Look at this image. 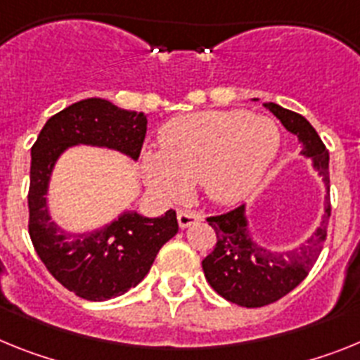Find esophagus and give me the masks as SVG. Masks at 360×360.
<instances>
[{
  "mask_svg": "<svg viewBox=\"0 0 360 360\" xmlns=\"http://www.w3.org/2000/svg\"><path fill=\"white\" fill-rule=\"evenodd\" d=\"M201 219H202V215L198 214V212H190V210L177 212V223H179L181 228L192 226V224L199 223Z\"/></svg>",
  "mask_w": 360,
  "mask_h": 360,
  "instance_id": "34e87169",
  "label": "esophagus"
}]
</instances>
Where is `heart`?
I'll list each match as a JSON object with an SVG mask.
<instances>
[{
  "instance_id": "obj_1",
  "label": "heart",
  "mask_w": 360,
  "mask_h": 360,
  "mask_svg": "<svg viewBox=\"0 0 360 360\" xmlns=\"http://www.w3.org/2000/svg\"><path fill=\"white\" fill-rule=\"evenodd\" d=\"M161 152L143 154L146 183L165 199L201 184L219 205L245 199L261 183L281 148L277 124L245 110H206L170 121L159 134Z\"/></svg>"
}]
</instances>
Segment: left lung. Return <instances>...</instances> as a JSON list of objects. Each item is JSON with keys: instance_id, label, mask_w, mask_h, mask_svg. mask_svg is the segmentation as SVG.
<instances>
[{"instance_id": "8db88e82", "label": "left lung", "mask_w": 360, "mask_h": 360, "mask_svg": "<svg viewBox=\"0 0 360 360\" xmlns=\"http://www.w3.org/2000/svg\"><path fill=\"white\" fill-rule=\"evenodd\" d=\"M257 101V99H254ZM268 110L283 127L301 141L304 158L311 159V167L323 177L324 215L314 236L292 250H270L254 240L250 233L246 206L240 205L226 214L208 217L215 230L217 243L210 255L202 259V271L212 288L233 304L261 308L279 301L304 281L317 261L324 240L330 206V154L310 121L297 112L286 110L275 103H264Z\"/></svg>"}]
</instances>
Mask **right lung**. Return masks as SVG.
Returning <instances> with one entry per match:
<instances>
[{"instance_id":"1","label":"right lung","mask_w":360,"mask_h":360,"mask_svg":"<svg viewBox=\"0 0 360 360\" xmlns=\"http://www.w3.org/2000/svg\"><path fill=\"white\" fill-rule=\"evenodd\" d=\"M145 134L143 112L89 98L52 115L30 150V239L54 279L86 301L114 299L141 283L161 246L179 230L176 212L145 217L127 210L92 232H65L49 214L50 176L59 155L76 145L117 150L137 161Z\"/></svg>"}]
</instances>
